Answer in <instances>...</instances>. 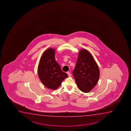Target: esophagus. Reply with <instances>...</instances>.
Wrapping results in <instances>:
<instances>
[{
  "instance_id": "esophagus-1",
  "label": "esophagus",
  "mask_w": 131,
  "mask_h": 131,
  "mask_svg": "<svg viewBox=\"0 0 131 131\" xmlns=\"http://www.w3.org/2000/svg\"><path fill=\"white\" fill-rule=\"evenodd\" d=\"M67 74L68 75V77H71V73H70V72H67Z\"/></svg>"
}]
</instances>
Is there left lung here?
<instances>
[{"label": "left lung", "instance_id": "left-lung-1", "mask_svg": "<svg viewBox=\"0 0 131 131\" xmlns=\"http://www.w3.org/2000/svg\"><path fill=\"white\" fill-rule=\"evenodd\" d=\"M72 74L78 87L83 92H89L97 84L100 71L97 63L88 50H80Z\"/></svg>", "mask_w": 131, "mask_h": 131}]
</instances>
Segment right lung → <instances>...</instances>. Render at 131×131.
Returning <instances> with one entry per match:
<instances>
[{"label": "right lung", "instance_id": "1", "mask_svg": "<svg viewBox=\"0 0 131 131\" xmlns=\"http://www.w3.org/2000/svg\"><path fill=\"white\" fill-rule=\"evenodd\" d=\"M55 49L50 48L45 50L40 59L38 66V75L44 86L49 89L55 90L68 75L61 70L56 61Z\"/></svg>", "mask_w": 131, "mask_h": 131}]
</instances>
